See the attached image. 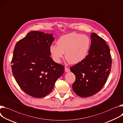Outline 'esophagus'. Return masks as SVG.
<instances>
[{
	"instance_id": "obj_1",
	"label": "esophagus",
	"mask_w": 123,
	"mask_h": 123,
	"mask_svg": "<svg viewBox=\"0 0 123 123\" xmlns=\"http://www.w3.org/2000/svg\"><path fill=\"white\" fill-rule=\"evenodd\" d=\"M65 72L67 73V72H69L70 71V69H69L68 68L65 67Z\"/></svg>"
}]
</instances>
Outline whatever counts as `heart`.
I'll use <instances>...</instances> for the list:
<instances>
[{"label": "heart", "mask_w": 123, "mask_h": 123, "mask_svg": "<svg viewBox=\"0 0 123 123\" xmlns=\"http://www.w3.org/2000/svg\"><path fill=\"white\" fill-rule=\"evenodd\" d=\"M57 46L51 45L50 52L53 60L60 63L65 57L69 62L76 64L83 62L87 56L91 40L86 35L71 32L61 37L57 42Z\"/></svg>", "instance_id": "heart-1"}]
</instances>
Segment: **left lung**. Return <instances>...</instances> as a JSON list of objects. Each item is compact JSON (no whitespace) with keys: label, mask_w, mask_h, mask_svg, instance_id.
<instances>
[{"label":"left lung","mask_w":123,"mask_h":123,"mask_svg":"<svg viewBox=\"0 0 123 123\" xmlns=\"http://www.w3.org/2000/svg\"><path fill=\"white\" fill-rule=\"evenodd\" d=\"M91 38V45L86 58L70 68L76 76L73 89L81 97L98 92L107 81L111 68L110 49L105 41L94 32Z\"/></svg>","instance_id":"left-lung-1"}]
</instances>
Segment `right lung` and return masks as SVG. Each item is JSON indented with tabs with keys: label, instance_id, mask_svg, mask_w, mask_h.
Segmentation results:
<instances>
[{
	"label": "right lung",
	"instance_id": "obj_1",
	"mask_svg": "<svg viewBox=\"0 0 123 123\" xmlns=\"http://www.w3.org/2000/svg\"><path fill=\"white\" fill-rule=\"evenodd\" d=\"M53 35L31 31L16 44L11 61L13 75L27 94L41 98L49 93L64 67L55 62L50 55Z\"/></svg>",
	"mask_w": 123,
	"mask_h": 123
}]
</instances>
